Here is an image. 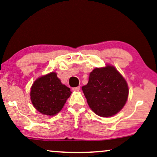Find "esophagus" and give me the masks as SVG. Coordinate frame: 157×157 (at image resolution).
I'll return each instance as SVG.
<instances>
[{
    "instance_id": "34e87169",
    "label": "esophagus",
    "mask_w": 157,
    "mask_h": 157,
    "mask_svg": "<svg viewBox=\"0 0 157 157\" xmlns=\"http://www.w3.org/2000/svg\"><path fill=\"white\" fill-rule=\"evenodd\" d=\"M79 90H80V86H77V87L72 88V90L75 91V92H78Z\"/></svg>"
}]
</instances>
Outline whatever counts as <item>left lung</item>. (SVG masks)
<instances>
[{"label":"left lung","mask_w":157,"mask_h":157,"mask_svg":"<svg viewBox=\"0 0 157 157\" xmlns=\"http://www.w3.org/2000/svg\"><path fill=\"white\" fill-rule=\"evenodd\" d=\"M82 89L92 111L104 118L118 113L125 105L129 94L125 79L109 64L94 69L87 85Z\"/></svg>","instance_id":"obj_1"}]
</instances>
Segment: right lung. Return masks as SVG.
I'll list each match as a JSON object with an SVG mask.
<instances>
[{"instance_id":"add662e5","label":"right lung","mask_w":157,"mask_h":157,"mask_svg":"<svg viewBox=\"0 0 157 157\" xmlns=\"http://www.w3.org/2000/svg\"><path fill=\"white\" fill-rule=\"evenodd\" d=\"M71 94V89L62 84L57 73L51 72L34 82L30 90V99L39 112L53 116L61 111Z\"/></svg>"}]
</instances>
